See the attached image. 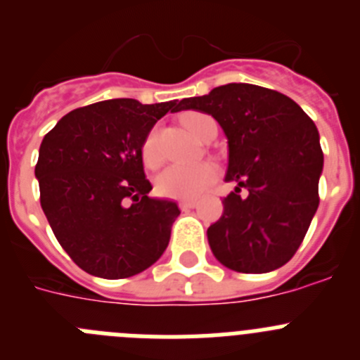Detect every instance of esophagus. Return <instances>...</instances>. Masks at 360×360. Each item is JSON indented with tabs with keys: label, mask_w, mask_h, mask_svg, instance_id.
Instances as JSON below:
<instances>
[{
	"label": "esophagus",
	"mask_w": 360,
	"mask_h": 360,
	"mask_svg": "<svg viewBox=\"0 0 360 360\" xmlns=\"http://www.w3.org/2000/svg\"><path fill=\"white\" fill-rule=\"evenodd\" d=\"M182 211H187V209H195L196 207V200H182V202L178 203Z\"/></svg>",
	"instance_id": "esophagus-1"
}]
</instances>
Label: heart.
I'll return each instance as SVG.
<instances>
[{"mask_svg":"<svg viewBox=\"0 0 360 360\" xmlns=\"http://www.w3.org/2000/svg\"><path fill=\"white\" fill-rule=\"evenodd\" d=\"M184 126L198 139L216 126L214 120L205 113L191 111L184 115ZM142 158L148 165H157L160 162L157 131H151L142 144ZM218 176V171L209 162H195V164H173L167 165L157 176V191L165 198L189 200L196 198L205 187L211 186Z\"/></svg>","mask_w":360,"mask_h":360,"instance_id":"heart-1","label":"heart"}]
</instances>
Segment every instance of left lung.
Masks as SVG:
<instances>
[{
    "label": "left lung",
    "mask_w": 360,
    "mask_h": 360,
    "mask_svg": "<svg viewBox=\"0 0 360 360\" xmlns=\"http://www.w3.org/2000/svg\"><path fill=\"white\" fill-rule=\"evenodd\" d=\"M182 110L212 115L227 136L225 182L236 187L207 229L216 259L245 274L290 262L319 205L324 158L314 120L287 95L247 82L182 98Z\"/></svg>",
    "instance_id": "left-lung-1"
}]
</instances>
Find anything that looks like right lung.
<instances>
[{
	"mask_svg": "<svg viewBox=\"0 0 360 360\" xmlns=\"http://www.w3.org/2000/svg\"><path fill=\"white\" fill-rule=\"evenodd\" d=\"M169 111L180 104L111 98L70 111L44 135L36 165L41 207L57 241L88 274H141L167 249L180 209L148 196L142 144Z\"/></svg>",
	"mask_w": 360,
	"mask_h": 360,
	"instance_id": "right-lung-1",
	"label": "right lung"
}]
</instances>
